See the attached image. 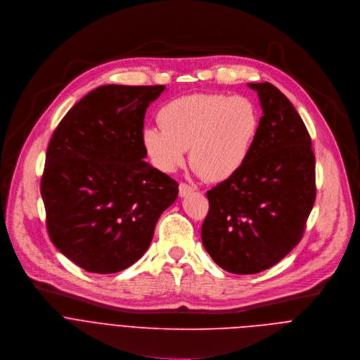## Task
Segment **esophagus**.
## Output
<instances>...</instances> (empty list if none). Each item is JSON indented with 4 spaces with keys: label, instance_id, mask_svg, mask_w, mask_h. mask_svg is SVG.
I'll use <instances>...</instances> for the list:
<instances>
[{
    "label": "esophagus",
    "instance_id": "obj_1",
    "mask_svg": "<svg viewBox=\"0 0 360 360\" xmlns=\"http://www.w3.org/2000/svg\"><path fill=\"white\" fill-rule=\"evenodd\" d=\"M193 191H194V187H191V186H188L186 183H180V186H179V195L180 197H186V195H188Z\"/></svg>",
    "mask_w": 360,
    "mask_h": 360
}]
</instances>
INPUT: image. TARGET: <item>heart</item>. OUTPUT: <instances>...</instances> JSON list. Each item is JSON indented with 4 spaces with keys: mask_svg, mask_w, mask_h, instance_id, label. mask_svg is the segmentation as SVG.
<instances>
[{
    "mask_svg": "<svg viewBox=\"0 0 360 360\" xmlns=\"http://www.w3.org/2000/svg\"><path fill=\"white\" fill-rule=\"evenodd\" d=\"M159 127H146L141 145L152 165L174 173L187 159L208 181H224L245 165L259 127L255 103L240 95L193 94L166 103Z\"/></svg>",
    "mask_w": 360,
    "mask_h": 360,
    "instance_id": "obj_1",
    "label": "heart"
}]
</instances>
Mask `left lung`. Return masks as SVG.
<instances>
[{"instance_id": "left-lung-1", "label": "left lung", "mask_w": 360, "mask_h": 360, "mask_svg": "<svg viewBox=\"0 0 360 360\" xmlns=\"http://www.w3.org/2000/svg\"><path fill=\"white\" fill-rule=\"evenodd\" d=\"M262 116L243 169L207 191L201 240L212 261L231 274L271 268L301 241L314 207L315 156L297 109L272 84H248Z\"/></svg>"}]
</instances>
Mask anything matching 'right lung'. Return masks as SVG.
Here are the masks:
<instances>
[{"instance_id":"right-lung-1","label":"right lung","mask_w":360,"mask_h":360,"mask_svg":"<svg viewBox=\"0 0 360 360\" xmlns=\"http://www.w3.org/2000/svg\"><path fill=\"white\" fill-rule=\"evenodd\" d=\"M166 89L103 85L84 96L55 129L41 195L52 244L95 274L133 265L152 243L179 184L145 162L146 109Z\"/></svg>"}]
</instances>
